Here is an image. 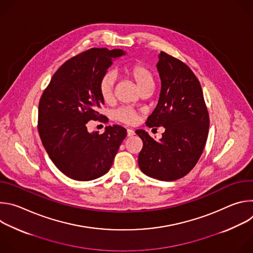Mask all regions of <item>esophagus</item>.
<instances>
[{"instance_id":"esophagus-1","label":"esophagus","mask_w":253,"mask_h":253,"mask_svg":"<svg viewBox=\"0 0 253 253\" xmlns=\"http://www.w3.org/2000/svg\"><path fill=\"white\" fill-rule=\"evenodd\" d=\"M135 135V132L133 129H127V136L128 137H132Z\"/></svg>"}]
</instances>
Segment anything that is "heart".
<instances>
[{
  "instance_id": "1",
  "label": "heart",
  "mask_w": 253,
  "mask_h": 253,
  "mask_svg": "<svg viewBox=\"0 0 253 253\" xmlns=\"http://www.w3.org/2000/svg\"><path fill=\"white\" fill-rule=\"evenodd\" d=\"M125 73L134 81L137 88L140 92L144 90H151L154 85V77L152 72L142 63H134L128 65L124 69ZM116 77L112 72L105 73L99 83V92L100 96L106 103H109L114 98V89H115ZM114 117L116 120L126 123V124H135L138 120V114L132 108L122 107L115 111Z\"/></svg>"
}]
</instances>
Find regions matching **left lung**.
Returning a JSON list of instances; mask_svg holds the SVG:
<instances>
[{
  "mask_svg": "<svg viewBox=\"0 0 253 253\" xmlns=\"http://www.w3.org/2000/svg\"><path fill=\"white\" fill-rule=\"evenodd\" d=\"M158 57L161 91L146 125L162 126L165 132L156 141L145 130H136L143 141L138 164L149 177L174 181L198 162L208 136L209 115L200 83L191 69L164 52Z\"/></svg>",
  "mask_w": 253,
  "mask_h": 253,
  "instance_id": "1",
  "label": "left lung"
}]
</instances>
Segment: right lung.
I'll use <instances>...</instances> for the list:
<instances>
[{
	"instance_id": "obj_1",
	"label": "right lung",
	"mask_w": 253,
	"mask_h": 253,
	"mask_svg": "<svg viewBox=\"0 0 253 253\" xmlns=\"http://www.w3.org/2000/svg\"><path fill=\"white\" fill-rule=\"evenodd\" d=\"M126 52L93 48L65 62L53 75L39 103L38 131L56 167L71 179L90 181L110 170L127 136L119 125L107 126L103 134L90 133V120L104 104L99 92L102 76Z\"/></svg>"
}]
</instances>
